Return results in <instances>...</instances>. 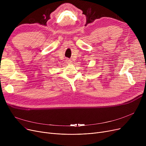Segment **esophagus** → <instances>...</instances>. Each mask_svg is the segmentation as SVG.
I'll return each mask as SVG.
<instances>
[{
  "mask_svg": "<svg viewBox=\"0 0 146 146\" xmlns=\"http://www.w3.org/2000/svg\"><path fill=\"white\" fill-rule=\"evenodd\" d=\"M67 63H71L72 61H71V60H67Z\"/></svg>",
  "mask_w": 146,
  "mask_h": 146,
  "instance_id": "obj_1",
  "label": "esophagus"
}]
</instances>
